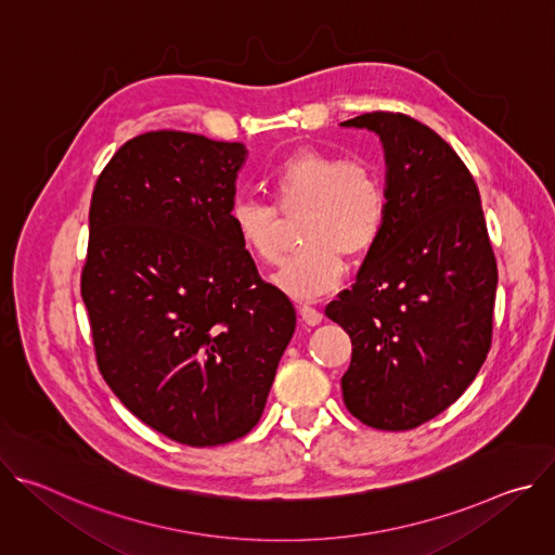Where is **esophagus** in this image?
I'll use <instances>...</instances> for the list:
<instances>
[{
	"label": "esophagus",
	"instance_id": "1",
	"mask_svg": "<svg viewBox=\"0 0 555 555\" xmlns=\"http://www.w3.org/2000/svg\"><path fill=\"white\" fill-rule=\"evenodd\" d=\"M298 313H300L302 323L309 325V327H315V325H319V323L323 321V313H321L319 309H315V307L307 305V302H302V305L298 307Z\"/></svg>",
	"mask_w": 555,
	"mask_h": 555
}]
</instances>
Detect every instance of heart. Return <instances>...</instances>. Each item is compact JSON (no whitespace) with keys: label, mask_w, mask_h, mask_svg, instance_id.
Returning <instances> with one entry per match:
<instances>
[{"label":"heart","mask_w":555,"mask_h":555,"mask_svg":"<svg viewBox=\"0 0 555 555\" xmlns=\"http://www.w3.org/2000/svg\"><path fill=\"white\" fill-rule=\"evenodd\" d=\"M276 199H234L232 228L242 246L263 266L281 261L285 221L300 217L305 244L279 272L276 283L296 298L332 292L345 276V257L362 259L377 244L388 212V195L375 165L347 160L319 149H298L270 173Z\"/></svg>","instance_id":"b5f03b06"}]
</instances>
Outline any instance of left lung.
<instances>
[{
	"instance_id": "left-lung-1",
	"label": "left lung",
	"mask_w": 555,
	"mask_h": 555,
	"mask_svg": "<svg viewBox=\"0 0 555 555\" xmlns=\"http://www.w3.org/2000/svg\"><path fill=\"white\" fill-rule=\"evenodd\" d=\"M343 127L384 146L388 212L351 289L325 313L351 338L343 400L377 430H411L454 404L492 345L496 257L481 195L454 149L406 114Z\"/></svg>"
}]
</instances>
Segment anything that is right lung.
Returning <instances> with one entry per match:
<instances>
[{
  "instance_id": "1",
  "label": "right lung",
  "mask_w": 555,
  "mask_h": 555,
  "mask_svg": "<svg viewBox=\"0 0 555 555\" xmlns=\"http://www.w3.org/2000/svg\"><path fill=\"white\" fill-rule=\"evenodd\" d=\"M246 155L242 142L149 131L92 193L81 296L99 369L140 422L195 448L257 426L296 327L230 221Z\"/></svg>"
}]
</instances>
